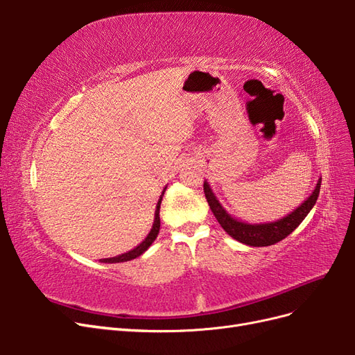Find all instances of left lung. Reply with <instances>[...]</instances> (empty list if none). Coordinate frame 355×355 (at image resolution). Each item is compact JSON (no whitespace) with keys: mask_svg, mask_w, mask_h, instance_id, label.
<instances>
[{"mask_svg":"<svg viewBox=\"0 0 355 355\" xmlns=\"http://www.w3.org/2000/svg\"><path fill=\"white\" fill-rule=\"evenodd\" d=\"M320 185H321V179H318L313 194H311L292 213H288L287 216L274 222H265V223H247L232 218L231 214L222 207V204L219 202L216 196L213 194L207 180H204V194H206L207 202L214 214V218L218 219L225 232L230 234L234 240H237L243 244L253 245V247H265V245H272L278 241H282L283 239L287 237L288 234H292L299 227L300 222L306 218V214L311 211V209L314 207V204L320 194Z\"/></svg>","mask_w":355,"mask_h":355,"instance_id":"left-lung-1","label":"left lung"}]
</instances>
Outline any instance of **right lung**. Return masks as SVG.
<instances>
[{"mask_svg": "<svg viewBox=\"0 0 355 355\" xmlns=\"http://www.w3.org/2000/svg\"><path fill=\"white\" fill-rule=\"evenodd\" d=\"M166 188H167V187H166ZM166 188L163 189V192H161L159 200H158V202H157V207H155V216H154V223H153V228H151V231H149V234L146 235V239H145V240H144L141 244L136 245L133 250L127 252V253H123V254H118V256H115V257H106V259H101V262H103V263H118V262H127V261L136 259V257H139V256H141L142 253H145V252L148 250V247L151 245V244L155 241L157 235H158V232H159V206H161V200H163V196H164V192H166Z\"/></svg>", "mask_w": 355, "mask_h": 355, "instance_id": "1", "label": "right lung"}]
</instances>
